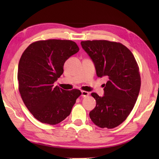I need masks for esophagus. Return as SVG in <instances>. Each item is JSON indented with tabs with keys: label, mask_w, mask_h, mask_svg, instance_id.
Returning a JSON list of instances; mask_svg holds the SVG:
<instances>
[{
	"label": "esophagus",
	"mask_w": 159,
	"mask_h": 159,
	"mask_svg": "<svg viewBox=\"0 0 159 159\" xmlns=\"http://www.w3.org/2000/svg\"><path fill=\"white\" fill-rule=\"evenodd\" d=\"M88 96H89V92H86V91H82V92H81V96L87 97Z\"/></svg>",
	"instance_id": "obj_1"
}]
</instances>
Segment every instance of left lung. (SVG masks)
Masks as SVG:
<instances>
[{
	"mask_svg": "<svg viewBox=\"0 0 159 159\" xmlns=\"http://www.w3.org/2000/svg\"><path fill=\"white\" fill-rule=\"evenodd\" d=\"M80 43L94 63L97 76L108 78L102 97L91 94L96 106L89 117L100 128H116L129 116L139 95L141 76L136 59L120 42L87 40Z\"/></svg>",
	"mask_w": 159,
	"mask_h": 159,
	"instance_id": "obj_1",
	"label": "left lung"
}]
</instances>
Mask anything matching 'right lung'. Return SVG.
<instances>
[{
    "label": "right lung",
    "instance_id": "add662e5",
    "mask_svg": "<svg viewBox=\"0 0 159 159\" xmlns=\"http://www.w3.org/2000/svg\"><path fill=\"white\" fill-rule=\"evenodd\" d=\"M79 51L76 43L66 39L39 40L31 43L20 57L18 80L25 106L35 119L55 125L69 116L80 91L54 87L70 57Z\"/></svg>",
    "mask_w": 159,
    "mask_h": 159
}]
</instances>
